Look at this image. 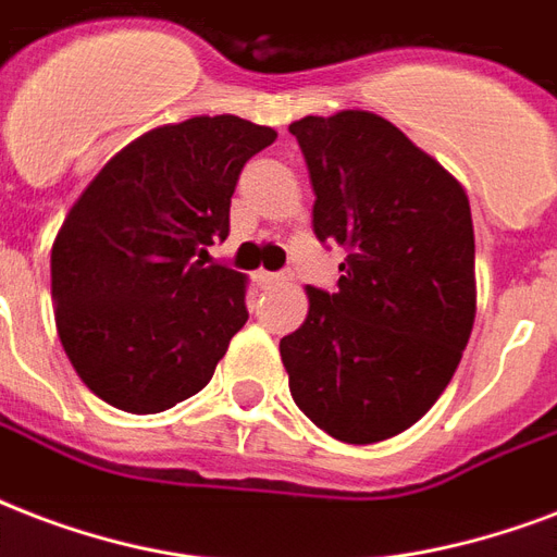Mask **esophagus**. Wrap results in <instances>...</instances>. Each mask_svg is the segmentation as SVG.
<instances>
[{"label":"esophagus","mask_w":557,"mask_h":557,"mask_svg":"<svg viewBox=\"0 0 557 557\" xmlns=\"http://www.w3.org/2000/svg\"><path fill=\"white\" fill-rule=\"evenodd\" d=\"M256 282L261 284V287H273V284L284 282V275L282 273H267V270H258Z\"/></svg>","instance_id":"34e87169"}]
</instances>
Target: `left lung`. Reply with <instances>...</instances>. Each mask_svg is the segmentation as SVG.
<instances>
[{
	"mask_svg": "<svg viewBox=\"0 0 557 557\" xmlns=\"http://www.w3.org/2000/svg\"><path fill=\"white\" fill-rule=\"evenodd\" d=\"M290 133L317 194L313 232L348 252L337 290L308 287V317L278 346L290 395L339 442H383L433 407L471 337L468 194L366 110L305 115Z\"/></svg>",
	"mask_w": 557,
	"mask_h": 557,
	"instance_id": "8db88e82",
	"label": "left lung"
}]
</instances>
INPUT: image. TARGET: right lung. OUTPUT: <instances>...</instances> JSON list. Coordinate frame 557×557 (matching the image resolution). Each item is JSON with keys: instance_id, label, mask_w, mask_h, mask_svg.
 <instances>
[{"instance_id": "add662e5", "label": "right lung", "mask_w": 557, "mask_h": 557, "mask_svg": "<svg viewBox=\"0 0 557 557\" xmlns=\"http://www.w3.org/2000/svg\"><path fill=\"white\" fill-rule=\"evenodd\" d=\"M275 141L238 115H197L119 150L51 247V301L77 377L110 407L150 416L211 381L247 325V278L209 264L230 235L240 168Z\"/></svg>"}]
</instances>
